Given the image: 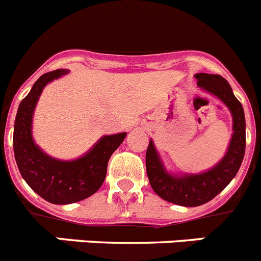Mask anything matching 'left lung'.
<instances>
[{
    "mask_svg": "<svg viewBox=\"0 0 261 261\" xmlns=\"http://www.w3.org/2000/svg\"><path fill=\"white\" fill-rule=\"evenodd\" d=\"M198 85L219 97L233 115V137L228 152L211 171L174 177L164 171L152 141L146 150V172L152 190L174 204L195 207L214 199L228 186L240 169L246 149V121L241 102L231 92L228 81L220 75L197 73Z\"/></svg>",
    "mask_w": 261,
    "mask_h": 261,
    "instance_id": "obj_1",
    "label": "left lung"
}]
</instances>
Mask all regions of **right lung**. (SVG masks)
<instances>
[{"label": "right lung", "instance_id": "obj_1", "mask_svg": "<svg viewBox=\"0 0 261 261\" xmlns=\"http://www.w3.org/2000/svg\"><path fill=\"white\" fill-rule=\"evenodd\" d=\"M66 73L67 70H56L38 79L19 105L14 125V154L21 177L40 197L54 204L75 203L94 194L106 177L110 156L126 136H105L85 156L72 162L53 159L36 146L31 125L38 97L47 83Z\"/></svg>", "mask_w": 261, "mask_h": 261}]
</instances>
